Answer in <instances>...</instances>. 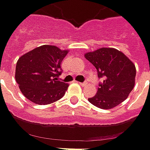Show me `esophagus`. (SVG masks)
Segmentation results:
<instances>
[{"instance_id":"1","label":"esophagus","mask_w":150,"mask_h":150,"mask_svg":"<svg viewBox=\"0 0 150 150\" xmlns=\"http://www.w3.org/2000/svg\"><path fill=\"white\" fill-rule=\"evenodd\" d=\"M80 85H82V86H86V85H88V82H87V81H85V82H80Z\"/></svg>"}]
</instances>
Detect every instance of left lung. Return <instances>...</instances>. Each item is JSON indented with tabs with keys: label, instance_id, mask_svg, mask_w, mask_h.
<instances>
[{
	"label": "left lung",
	"instance_id": "8db88e82",
	"mask_svg": "<svg viewBox=\"0 0 150 150\" xmlns=\"http://www.w3.org/2000/svg\"><path fill=\"white\" fill-rule=\"evenodd\" d=\"M97 70L99 84L96 95L88 99L98 108L109 110L118 105L129 96L134 86L135 65L120 50L101 48L85 54Z\"/></svg>",
	"mask_w": 150,
	"mask_h": 150
}]
</instances>
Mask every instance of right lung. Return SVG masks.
<instances>
[{
	"mask_svg": "<svg viewBox=\"0 0 150 150\" xmlns=\"http://www.w3.org/2000/svg\"><path fill=\"white\" fill-rule=\"evenodd\" d=\"M67 53L54 45H44L19 58L15 77L25 98L36 105H48L64 96L68 85L57 78Z\"/></svg>",
	"mask_w": 150,
	"mask_h": 150,
	"instance_id": "obj_1",
	"label": "right lung"
}]
</instances>
